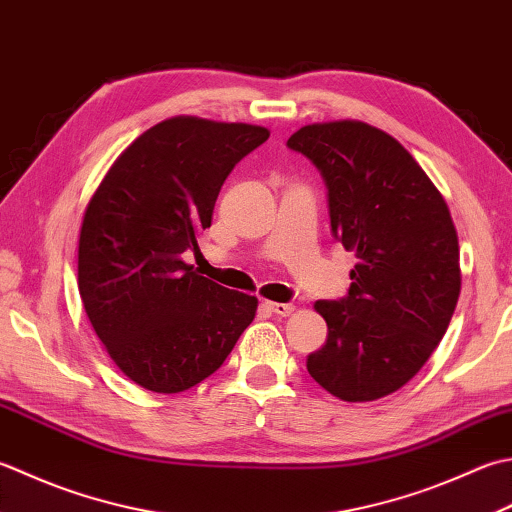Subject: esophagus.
<instances>
[{
    "label": "esophagus",
    "mask_w": 512,
    "mask_h": 512,
    "mask_svg": "<svg viewBox=\"0 0 512 512\" xmlns=\"http://www.w3.org/2000/svg\"><path fill=\"white\" fill-rule=\"evenodd\" d=\"M264 306L270 310V313H275V315H279V317H288V315H293L295 310H297L295 304H275V302H266Z\"/></svg>",
    "instance_id": "1"
}]
</instances>
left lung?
I'll return each mask as SVG.
<instances>
[{"mask_svg": "<svg viewBox=\"0 0 512 512\" xmlns=\"http://www.w3.org/2000/svg\"><path fill=\"white\" fill-rule=\"evenodd\" d=\"M288 148L319 168L330 230L357 257L348 295L315 302L328 335L306 368L344 402H375L422 370L455 313L462 270L453 217L415 157L375 126L308 124Z\"/></svg>", "mask_w": 512, "mask_h": 512, "instance_id": "obj_1", "label": "left lung"}]
</instances>
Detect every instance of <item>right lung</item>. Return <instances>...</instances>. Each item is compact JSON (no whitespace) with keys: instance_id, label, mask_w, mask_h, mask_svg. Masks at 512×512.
<instances>
[{"instance_id":"add662e5","label":"right lung","mask_w":512,"mask_h":512,"mask_svg":"<svg viewBox=\"0 0 512 512\" xmlns=\"http://www.w3.org/2000/svg\"><path fill=\"white\" fill-rule=\"evenodd\" d=\"M268 128L179 115L148 128L86 206L77 286L108 355L146 390L184 393L224 364L257 297L202 277L182 255L210 226L230 170Z\"/></svg>"}]
</instances>
